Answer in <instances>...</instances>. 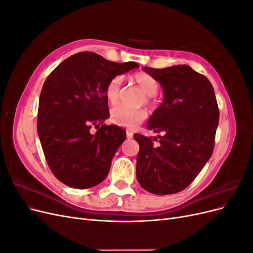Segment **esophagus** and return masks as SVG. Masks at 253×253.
I'll return each mask as SVG.
<instances>
[{
  "label": "esophagus",
  "mask_w": 253,
  "mask_h": 253,
  "mask_svg": "<svg viewBox=\"0 0 253 253\" xmlns=\"http://www.w3.org/2000/svg\"><path fill=\"white\" fill-rule=\"evenodd\" d=\"M133 135H134V133L132 131L126 129V137H127V138H133Z\"/></svg>",
  "instance_id": "esophagus-1"
}]
</instances>
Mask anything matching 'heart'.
Listing matches in <instances>:
<instances>
[{
	"label": "heart",
	"instance_id": "heart-1",
	"mask_svg": "<svg viewBox=\"0 0 253 253\" xmlns=\"http://www.w3.org/2000/svg\"><path fill=\"white\" fill-rule=\"evenodd\" d=\"M132 79L138 84V86L143 90L147 97V102H151L152 96H155L159 89L158 81L148 73L138 72L132 76ZM122 84V79L119 76L113 77L105 86V97L109 103H117L119 93ZM147 118V112L142 109H128L126 106L117 105L111 110L110 120L114 125L126 127H135L141 124Z\"/></svg>",
	"mask_w": 253,
	"mask_h": 253
}]
</instances>
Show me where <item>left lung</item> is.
<instances>
[{"label": "left lung", "mask_w": 253, "mask_h": 253, "mask_svg": "<svg viewBox=\"0 0 253 253\" xmlns=\"http://www.w3.org/2000/svg\"><path fill=\"white\" fill-rule=\"evenodd\" d=\"M164 88V102L152 115L148 128L158 136L135 134L139 143L136 176L153 194H174L186 189L210 159L219 121L210 81L188 65L143 67Z\"/></svg>", "instance_id": "left-lung-1"}]
</instances>
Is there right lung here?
Listing matches in <instances>:
<instances>
[{"label":"right lung","instance_id":"add662e5","mask_svg":"<svg viewBox=\"0 0 253 253\" xmlns=\"http://www.w3.org/2000/svg\"><path fill=\"white\" fill-rule=\"evenodd\" d=\"M138 66L82 51L64 60L45 80L38 135L50 171L64 185L91 188L108 176L126 131L104 125L110 116L105 86L113 77ZM91 126L97 129L95 134L90 133Z\"/></svg>","mask_w":253,"mask_h":253}]
</instances>
